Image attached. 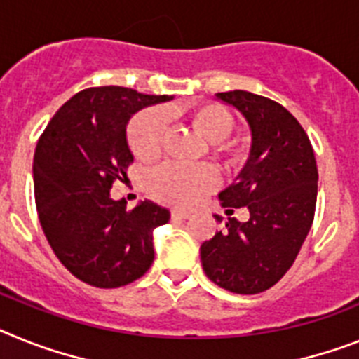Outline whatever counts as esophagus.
<instances>
[{
    "label": "esophagus",
    "mask_w": 359,
    "mask_h": 359,
    "mask_svg": "<svg viewBox=\"0 0 359 359\" xmlns=\"http://www.w3.org/2000/svg\"><path fill=\"white\" fill-rule=\"evenodd\" d=\"M189 215H191V213L186 212V210H173V212H171V217H173V219H189Z\"/></svg>",
    "instance_id": "34e87169"
}]
</instances>
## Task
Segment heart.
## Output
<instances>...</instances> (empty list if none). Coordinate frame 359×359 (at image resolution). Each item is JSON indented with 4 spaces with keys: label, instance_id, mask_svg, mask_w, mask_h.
Wrapping results in <instances>:
<instances>
[{
    "label": "heart",
    "instance_id": "obj_1",
    "mask_svg": "<svg viewBox=\"0 0 359 359\" xmlns=\"http://www.w3.org/2000/svg\"><path fill=\"white\" fill-rule=\"evenodd\" d=\"M191 123L206 140L213 142L219 153H233L224 138L231 133L233 118L231 114L217 104H201L191 111ZM165 131L164 114L158 109H146L137 114L129 123V146L133 153L144 161L158 155ZM219 184V173L206 164H180L165 162L156 168L149 177L151 191L158 198L171 204L197 203L198 198L210 194Z\"/></svg>",
    "mask_w": 359,
    "mask_h": 359
}]
</instances>
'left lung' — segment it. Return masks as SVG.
Instances as JSON below:
<instances>
[{"instance_id": "8db88e82", "label": "left lung", "mask_w": 359, "mask_h": 359, "mask_svg": "<svg viewBox=\"0 0 359 359\" xmlns=\"http://www.w3.org/2000/svg\"><path fill=\"white\" fill-rule=\"evenodd\" d=\"M215 98L239 111L252 133L245 168L219 194L228 215L246 206L250 219L228 217L201 245V261L210 281L248 296L273 287L296 261L314 221L318 165L305 129L283 105L248 91Z\"/></svg>"}]
</instances>
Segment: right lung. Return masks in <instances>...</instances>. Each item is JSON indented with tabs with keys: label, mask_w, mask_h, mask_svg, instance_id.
Wrapping results in <instances>:
<instances>
[{
	"label": "right lung",
	"mask_w": 359,
	"mask_h": 359,
	"mask_svg": "<svg viewBox=\"0 0 359 359\" xmlns=\"http://www.w3.org/2000/svg\"><path fill=\"white\" fill-rule=\"evenodd\" d=\"M173 100L128 87H91L56 111L38 140L32 164L40 224L60 263L96 288H118L149 270L153 230L170 210L140 201L133 210L111 198L133 162L129 120L144 107Z\"/></svg>",
	"instance_id": "add662e5"
}]
</instances>
